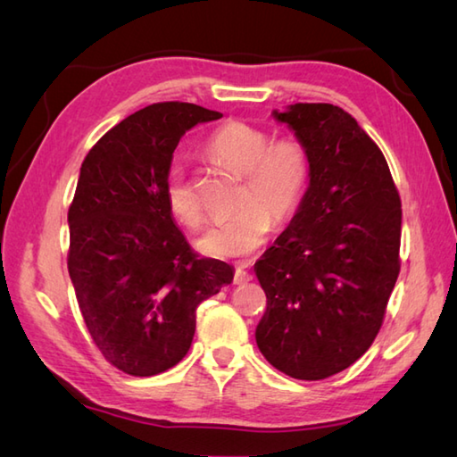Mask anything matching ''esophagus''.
Instances as JSON below:
<instances>
[{
	"label": "esophagus",
	"instance_id": "esophagus-1",
	"mask_svg": "<svg viewBox=\"0 0 457 457\" xmlns=\"http://www.w3.org/2000/svg\"><path fill=\"white\" fill-rule=\"evenodd\" d=\"M251 278H253V275H251L249 270H245L244 267L236 269V277H234V283H236V285H247Z\"/></svg>",
	"mask_w": 457,
	"mask_h": 457
}]
</instances>
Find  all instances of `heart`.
<instances>
[{"label":"heart","mask_w":457,"mask_h":457,"mask_svg":"<svg viewBox=\"0 0 457 457\" xmlns=\"http://www.w3.org/2000/svg\"><path fill=\"white\" fill-rule=\"evenodd\" d=\"M206 149L221 164L245 177L236 213L218 220L198 237V249L212 257H241L265 244L275 223L298 212L310 182V151L298 137L273 139L245 121H228L210 135ZM164 200L187 228H198L204 208L180 162L164 179Z\"/></svg>","instance_id":"1"}]
</instances>
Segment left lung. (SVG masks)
I'll return each instance as SVG.
<instances>
[{
    "mask_svg": "<svg viewBox=\"0 0 457 457\" xmlns=\"http://www.w3.org/2000/svg\"><path fill=\"white\" fill-rule=\"evenodd\" d=\"M273 115L312 169L290 226L255 263L267 295L255 339L278 371L320 381L355 363L383 326L401 270V196L381 149L342 108Z\"/></svg>",
    "mask_w": 457,
    "mask_h": 457,
    "instance_id": "1",
    "label": "left lung"
}]
</instances>
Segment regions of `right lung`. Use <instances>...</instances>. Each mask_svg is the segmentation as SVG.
<instances>
[{
    "instance_id": "right-lung-1",
    "label": "right lung",
    "mask_w": 457,
    "mask_h": 457,
    "mask_svg": "<svg viewBox=\"0 0 457 457\" xmlns=\"http://www.w3.org/2000/svg\"><path fill=\"white\" fill-rule=\"evenodd\" d=\"M220 118L196 104H153L112 128L82 162L68 210V273L96 347L128 375L177 365L196 308L234 280L228 263L188 245L164 200L182 135Z\"/></svg>"
}]
</instances>
